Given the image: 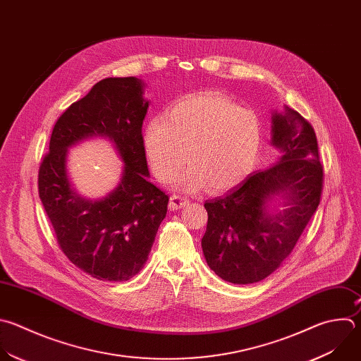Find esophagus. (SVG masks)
<instances>
[{
  "instance_id": "obj_1",
  "label": "esophagus",
  "mask_w": 361,
  "mask_h": 361,
  "mask_svg": "<svg viewBox=\"0 0 361 361\" xmlns=\"http://www.w3.org/2000/svg\"><path fill=\"white\" fill-rule=\"evenodd\" d=\"M187 204H188V200H187V198H184V197L178 195V194H173V195L170 197L169 208H170L171 211H177V209H181L183 207H185Z\"/></svg>"
}]
</instances>
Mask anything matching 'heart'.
<instances>
[{
	"label": "heart",
	"instance_id": "b5f03b06",
	"mask_svg": "<svg viewBox=\"0 0 361 361\" xmlns=\"http://www.w3.org/2000/svg\"><path fill=\"white\" fill-rule=\"evenodd\" d=\"M150 166L163 183L171 181L188 160L177 181L184 191L207 184L225 191L243 183L255 169L262 147L258 116L233 100L205 92L180 99L166 117L150 118L143 135Z\"/></svg>",
	"mask_w": 361,
	"mask_h": 361
}]
</instances>
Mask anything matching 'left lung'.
Masks as SVG:
<instances>
[{"instance_id": "obj_1", "label": "left lung", "mask_w": 361, "mask_h": 361, "mask_svg": "<svg viewBox=\"0 0 361 361\" xmlns=\"http://www.w3.org/2000/svg\"><path fill=\"white\" fill-rule=\"evenodd\" d=\"M271 136V145L281 152L275 166L204 204L205 261L231 283H255L275 272L320 202L323 167L312 125L285 106L282 113H272Z\"/></svg>"}]
</instances>
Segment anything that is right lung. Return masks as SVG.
I'll list each match as a JSON object with an SVG mask.
<instances>
[{"label": "right lung", "mask_w": 361, "mask_h": 361, "mask_svg": "<svg viewBox=\"0 0 361 361\" xmlns=\"http://www.w3.org/2000/svg\"><path fill=\"white\" fill-rule=\"evenodd\" d=\"M147 109L142 79L97 82L58 118L49 153L39 166V198L61 250L75 267L99 281L125 282L137 275L167 214L169 195L149 181L142 136ZM93 137L112 142L124 169L111 192L86 199L70 181L67 150Z\"/></svg>", "instance_id": "obj_1"}]
</instances>
